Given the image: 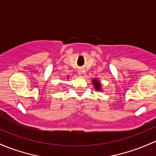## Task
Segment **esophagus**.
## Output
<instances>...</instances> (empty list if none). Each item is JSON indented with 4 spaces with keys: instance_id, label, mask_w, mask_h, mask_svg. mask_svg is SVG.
<instances>
[{
    "instance_id": "esophagus-1",
    "label": "esophagus",
    "mask_w": 156,
    "mask_h": 156,
    "mask_svg": "<svg viewBox=\"0 0 156 156\" xmlns=\"http://www.w3.org/2000/svg\"><path fill=\"white\" fill-rule=\"evenodd\" d=\"M78 75H79V76H81V78H83V77H85L86 73H85L84 70H80V71H78Z\"/></svg>"
}]
</instances>
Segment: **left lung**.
<instances>
[{
    "instance_id": "obj_1",
    "label": "left lung",
    "mask_w": 156,
    "mask_h": 156,
    "mask_svg": "<svg viewBox=\"0 0 156 156\" xmlns=\"http://www.w3.org/2000/svg\"><path fill=\"white\" fill-rule=\"evenodd\" d=\"M92 85H93L94 88L95 89V90L97 91H102V87H101V81H99L98 78H93L92 80Z\"/></svg>"
}]
</instances>
